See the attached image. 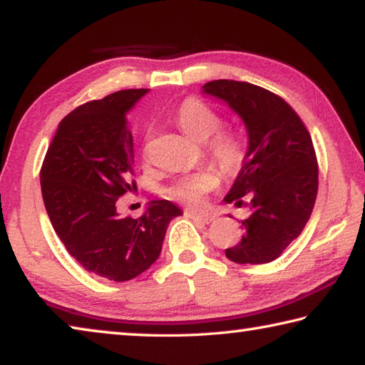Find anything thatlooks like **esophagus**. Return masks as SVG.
I'll return each mask as SVG.
<instances>
[{"label": "esophagus", "instance_id": "1", "mask_svg": "<svg viewBox=\"0 0 365 365\" xmlns=\"http://www.w3.org/2000/svg\"><path fill=\"white\" fill-rule=\"evenodd\" d=\"M187 214H188V217L195 219V220H200V222H202V224H209V222L214 220L212 215H209V214H197V212H193V211H187Z\"/></svg>", "mask_w": 365, "mask_h": 365}]
</instances>
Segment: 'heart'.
Segmentation results:
<instances>
[{"instance_id": "obj_1", "label": "heart", "mask_w": 365, "mask_h": 365, "mask_svg": "<svg viewBox=\"0 0 365 365\" xmlns=\"http://www.w3.org/2000/svg\"><path fill=\"white\" fill-rule=\"evenodd\" d=\"M175 122L180 130L195 141H209V151L225 172H237L245 159V143L240 135L232 128H219L222 117L197 98H187L175 110ZM219 178L212 170H200L183 175L165 187L163 195L170 201L197 207L202 205L206 195L217 188Z\"/></svg>"}]
</instances>
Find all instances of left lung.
<instances>
[{
    "instance_id": "1",
    "label": "left lung",
    "mask_w": 365,
    "mask_h": 365,
    "mask_svg": "<svg viewBox=\"0 0 365 365\" xmlns=\"http://www.w3.org/2000/svg\"><path fill=\"white\" fill-rule=\"evenodd\" d=\"M202 93L225 101L248 130V151L225 202L251 214L245 235L225 256L237 264L272 262L301 235L319 188V165L307 128L279 95L235 80H212Z\"/></svg>"
}]
</instances>
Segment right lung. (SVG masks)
<instances>
[{
    "instance_id": "add662e5",
    "label": "right lung",
    "mask_w": 365,
    "mask_h": 365,
    "mask_svg": "<svg viewBox=\"0 0 365 365\" xmlns=\"http://www.w3.org/2000/svg\"><path fill=\"white\" fill-rule=\"evenodd\" d=\"M146 88L120 90L88 101L61 120L40 170L41 195L54 232L85 270L125 282L151 267L169 222L182 211L151 201L138 219L120 217L115 202L133 175L127 113Z\"/></svg>"
}]
</instances>
